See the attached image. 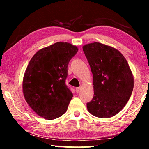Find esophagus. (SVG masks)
Segmentation results:
<instances>
[{
  "instance_id": "1",
  "label": "esophagus",
  "mask_w": 149,
  "mask_h": 149,
  "mask_svg": "<svg viewBox=\"0 0 149 149\" xmlns=\"http://www.w3.org/2000/svg\"><path fill=\"white\" fill-rule=\"evenodd\" d=\"M80 90H81V87H76V88H75V91H76L77 93H79V92L80 91Z\"/></svg>"
}]
</instances>
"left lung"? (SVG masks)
<instances>
[{"label": "left lung", "mask_w": 149, "mask_h": 149, "mask_svg": "<svg viewBox=\"0 0 149 149\" xmlns=\"http://www.w3.org/2000/svg\"><path fill=\"white\" fill-rule=\"evenodd\" d=\"M83 50L93 73L94 97L87 104L90 114L108 118L122 110L132 95L134 78L127 60L115 48L95 42Z\"/></svg>", "instance_id": "left-lung-1"}]
</instances>
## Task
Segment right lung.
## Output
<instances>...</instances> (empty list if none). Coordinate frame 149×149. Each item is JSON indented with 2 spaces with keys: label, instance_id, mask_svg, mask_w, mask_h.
Masks as SVG:
<instances>
[{
  "label": "right lung",
  "instance_id": "add662e5",
  "mask_svg": "<svg viewBox=\"0 0 149 149\" xmlns=\"http://www.w3.org/2000/svg\"><path fill=\"white\" fill-rule=\"evenodd\" d=\"M78 48L57 42L42 48L30 60L24 73L22 90L31 109L46 120H54L67 111L73 97L65 84L70 60Z\"/></svg>",
  "mask_w": 149,
  "mask_h": 149
}]
</instances>
